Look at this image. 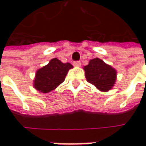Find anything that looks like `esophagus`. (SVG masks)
Instances as JSON below:
<instances>
[{
  "label": "esophagus",
  "instance_id": "1",
  "mask_svg": "<svg viewBox=\"0 0 146 146\" xmlns=\"http://www.w3.org/2000/svg\"><path fill=\"white\" fill-rule=\"evenodd\" d=\"M73 64L77 66H80L81 65V62H80V61H75V62H73Z\"/></svg>",
  "mask_w": 146,
  "mask_h": 146
}]
</instances>
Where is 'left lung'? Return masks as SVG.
<instances>
[{"instance_id": "1", "label": "left lung", "mask_w": 146, "mask_h": 146, "mask_svg": "<svg viewBox=\"0 0 146 146\" xmlns=\"http://www.w3.org/2000/svg\"><path fill=\"white\" fill-rule=\"evenodd\" d=\"M84 69L88 82L99 90L106 92L114 86L116 70L109 65L106 64L102 60L98 58L92 59Z\"/></svg>"}]
</instances>
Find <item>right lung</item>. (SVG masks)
I'll return each instance as SVG.
<instances>
[{
    "label": "right lung",
    "instance_id": "add662e5",
    "mask_svg": "<svg viewBox=\"0 0 146 146\" xmlns=\"http://www.w3.org/2000/svg\"><path fill=\"white\" fill-rule=\"evenodd\" d=\"M72 67L69 62L62 63L58 58L52 59L47 66L36 71L34 87L41 93L51 92L64 81L68 70Z\"/></svg>",
    "mask_w": 146,
    "mask_h": 146
}]
</instances>
